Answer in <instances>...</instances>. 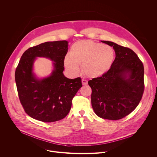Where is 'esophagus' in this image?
<instances>
[{"label":"esophagus","instance_id":"obj_1","mask_svg":"<svg viewBox=\"0 0 157 157\" xmlns=\"http://www.w3.org/2000/svg\"><path fill=\"white\" fill-rule=\"evenodd\" d=\"M82 85H84V86H85V85H86V84H87V80H86V79H82Z\"/></svg>","mask_w":157,"mask_h":157}]
</instances>
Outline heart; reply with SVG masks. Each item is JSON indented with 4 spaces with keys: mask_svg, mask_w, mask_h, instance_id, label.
Instances as JSON below:
<instances>
[{
    "mask_svg": "<svg viewBox=\"0 0 157 157\" xmlns=\"http://www.w3.org/2000/svg\"><path fill=\"white\" fill-rule=\"evenodd\" d=\"M70 55H66V68L77 74L82 64L84 73L89 78H98L107 73L113 64L115 52L113 48L91 40H80L71 47Z\"/></svg>",
    "mask_w": 157,
    "mask_h": 157,
    "instance_id": "heart-1",
    "label": "heart"
}]
</instances>
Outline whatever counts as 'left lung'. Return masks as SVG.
<instances>
[{"instance_id": "8db88e82", "label": "left lung", "mask_w": 157, "mask_h": 157, "mask_svg": "<svg viewBox=\"0 0 157 157\" xmlns=\"http://www.w3.org/2000/svg\"><path fill=\"white\" fill-rule=\"evenodd\" d=\"M116 58L110 70L88 81L91 87V104L96 114L108 120H119L139 105L144 91V68L131 49L109 41Z\"/></svg>"}]
</instances>
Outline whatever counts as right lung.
<instances>
[{
	"label": "right lung",
	"mask_w": 157,
	"mask_h": 157,
	"mask_svg": "<svg viewBox=\"0 0 157 157\" xmlns=\"http://www.w3.org/2000/svg\"><path fill=\"white\" fill-rule=\"evenodd\" d=\"M68 44L66 40L41 43L27 50L20 58L15 73L18 95L25 112L33 119L44 122L63 119L82 87L81 78L68 79L63 73ZM36 57L54 61V70L50 77L38 80L34 76L32 70Z\"/></svg>",
	"instance_id": "1"
}]
</instances>
